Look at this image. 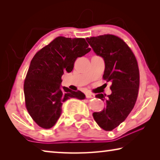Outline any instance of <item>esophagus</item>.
Here are the masks:
<instances>
[{
  "mask_svg": "<svg viewBox=\"0 0 160 160\" xmlns=\"http://www.w3.org/2000/svg\"><path fill=\"white\" fill-rule=\"evenodd\" d=\"M86 97H87V98H89V99L94 98V97H95V94H91V93H88V94H86Z\"/></svg>",
  "mask_w": 160,
  "mask_h": 160,
  "instance_id": "1",
  "label": "esophagus"
}]
</instances>
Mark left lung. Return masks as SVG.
Returning a JSON list of instances; mask_svg holds the SVG:
<instances>
[{"mask_svg":"<svg viewBox=\"0 0 160 160\" xmlns=\"http://www.w3.org/2000/svg\"><path fill=\"white\" fill-rule=\"evenodd\" d=\"M87 42L105 63L103 78L112 82V94H98L97 98L106 102V107L93 113L99 127L109 131L126 120L133 109L138 94L140 76L133 53L120 38L112 34L87 38Z\"/></svg>","mask_w":160,"mask_h":160,"instance_id":"1","label":"left lung"}]
</instances>
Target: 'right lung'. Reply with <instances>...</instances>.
Segmentation results:
<instances>
[{
    "instance_id": "obj_1",
    "label": "right lung",
    "mask_w": 160,
    "mask_h": 160,
    "mask_svg": "<svg viewBox=\"0 0 160 160\" xmlns=\"http://www.w3.org/2000/svg\"><path fill=\"white\" fill-rule=\"evenodd\" d=\"M82 38L58 37L35 54L24 83L29 115L43 128H52L62 113V105L70 98L85 99L82 92L61 86L64 72H70L78 57L91 48Z\"/></svg>"
}]
</instances>
